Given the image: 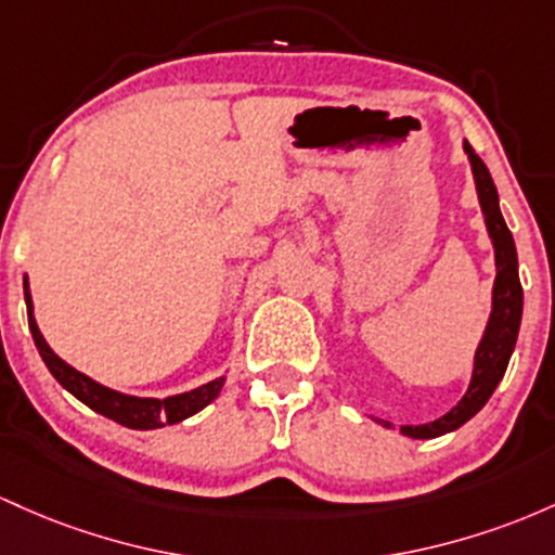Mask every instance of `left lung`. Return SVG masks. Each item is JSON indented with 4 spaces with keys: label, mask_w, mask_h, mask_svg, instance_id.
Wrapping results in <instances>:
<instances>
[{
    "label": "left lung",
    "mask_w": 555,
    "mask_h": 555,
    "mask_svg": "<svg viewBox=\"0 0 555 555\" xmlns=\"http://www.w3.org/2000/svg\"><path fill=\"white\" fill-rule=\"evenodd\" d=\"M464 152L469 157L472 176H475L477 185V198L479 207H482L485 225H488V235L493 241L495 248V283H493V309H490L488 327H485L482 340H479L475 351V370H472V383L466 388V393L451 412L440 416V420L427 422V425H403L401 433L406 438L416 440H429L440 438V435L453 433L469 422L479 409L488 403V398L493 396L503 375H506L508 359H512L516 335H519L521 325V304H525V294H521L519 283V259H516V246L514 235L508 230L506 220H503L501 207H498V191L490 170L485 167V162L477 157L475 149L464 141ZM383 427H390V422L377 420Z\"/></svg>",
    "instance_id": "left-lung-1"
}]
</instances>
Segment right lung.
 <instances>
[{
	"mask_svg": "<svg viewBox=\"0 0 555 555\" xmlns=\"http://www.w3.org/2000/svg\"><path fill=\"white\" fill-rule=\"evenodd\" d=\"M23 294H26V307H28V327L34 335V344L39 348L43 364L52 372L54 379L78 398L80 403L93 409L96 414L107 416V420L117 422V425L130 427V429H157L165 425H178V422L189 420L196 412H202L204 406H209L217 396H220L225 377H217L211 383L202 385V388L189 390V393L167 396V398H139V396H126L120 390H112L99 385L96 379H91L83 372H78L76 366H70L67 361H62L57 353L49 348L43 340L39 325H36L34 317V298H30L28 288V275L23 278Z\"/></svg>",
	"mask_w": 555,
	"mask_h": 555,
	"instance_id": "1",
	"label": "right lung"
}]
</instances>
